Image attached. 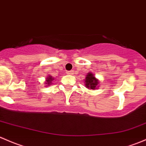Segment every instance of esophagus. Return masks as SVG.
I'll return each instance as SVG.
<instances>
[{"mask_svg":"<svg viewBox=\"0 0 146 146\" xmlns=\"http://www.w3.org/2000/svg\"><path fill=\"white\" fill-rule=\"evenodd\" d=\"M67 73H68V75H73V73H74V71H73V70H69V71L67 72Z\"/></svg>","mask_w":146,"mask_h":146,"instance_id":"obj_1","label":"esophagus"}]
</instances>
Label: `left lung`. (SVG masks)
<instances>
[{"mask_svg":"<svg viewBox=\"0 0 146 146\" xmlns=\"http://www.w3.org/2000/svg\"><path fill=\"white\" fill-rule=\"evenodd\" d=\"M85 83V87L87 88L90 89V90H95V89H97L99 81L94 77V75L92 73H88V74L86 76Z\"/></svg>","mask_w":146,"mask_h":146,"instance_id":"1","label":"left lung"}]
</instances>
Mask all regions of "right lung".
I'll list each match as a JSON object with an SVG mask.
<instances>
[{"label":"right lung","mask_w":146,"mask_h":146,"mask_svg":"<svg viewBox=\"0 0 146 146\" xmlns=\"http://www.w3.org/2000/svg\"><path fill=\"white\" fill-rule=\"evenodd\" d=\"M54 80V78H52V76H49L48 77L46 78V82L45 83L46 84V85H52V81Z\"/></svg>","instance_id":"obj_1"}]
</instances>
